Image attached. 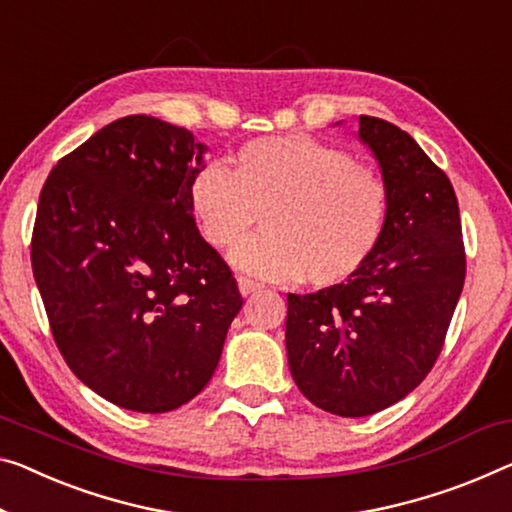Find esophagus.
I'll return each instance as SVG.
<instances>
[{"label":"esophagus","instance_id":"esophagus-1","mask_svg":"<svg viewBox=\"0 0 512 512\" xmlns=\"http://www.w3.org/2000/svg\"><path fill=\"white\" fill-rule=\"evenodd\" d=\"M238 288L242 295H251V293H256V290H261V283L249 279V277H238Z\"/></svg>","mask_w":512,"mask_h":512}]
</instances>
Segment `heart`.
Instances as JSON below:
<instances>
[{"label":"heart","mask_w":512,"mask_h":512,"mask_svg":"<svg viewBox=\"0 0 512 512\" xmlns=\"http://www.w3.org/2000/svg\"><path fill=\"white\" fill-rule=\"evenodd\" d=\"M190 210L201 238L233 251L256 277L300 279L334 288L364 270L389 229L391 187L377 167L309 135L247 141L233 167L206 164L190 183Z\"/></svg>","instance_id":"obj_1"}]
</instances>
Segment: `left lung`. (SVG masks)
<instances>
[{"instance_id":"1","label":"left lung","mask_w":512,"mask_h":512,"mask_svg":"<svg viewBox=\"0 0 512 512\" xmlns=\"http://www.w3.org/2000/svg\"><path fill=\"white\" fill-rule=\"evenodd\" d=\"M391 187L389 229L357 277L318 293H288L293 380L320 410L368 416L414 391L444 348L467 274L453 185L389 121L359 116Z\"/></svg>"}]
</instances>
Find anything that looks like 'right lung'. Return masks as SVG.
<instances>
[{
  "label": "right lung",
  "instance_id": "1",
  "mask_svg": "<svg viewBox=\"0 0 512 512\" xmlns=\"http://www.w3.org/2000/svg\"><path fill=\"white\" fill-rule=\"evenodd\" d=\"M201 153L190 130L125 116L61 157L38 199L31 267L54 343L132 412L176 410L206 387L242 309L190 210Z\"/></svg>",
  "mask_w": 512,
  "mask_h": 512
}]
</instances>
